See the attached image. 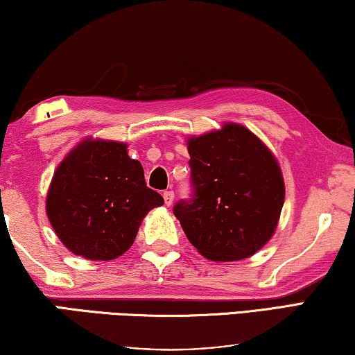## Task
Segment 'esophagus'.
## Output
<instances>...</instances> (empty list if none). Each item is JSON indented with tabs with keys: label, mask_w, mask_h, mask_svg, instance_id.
Masks as SVG:
<instances>
[{
	"label": "esophagus",
	"mask_w": 355,
	"mask_h": 355,
	"mask_svg": "<svg viewBox=\"0 0 355 355\" xmlns=\"http://www.w3.org/2000/svg\"><path fill=\"white\" fill-rule=\"evenodd\" d=\"M162 198H164V204L167 207H171L172 202H173V198H175V196H173V191H164Z\"/></svg>",
	"instance_id": "34e87169"
}]
</instances>
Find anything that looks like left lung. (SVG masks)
Masks as SVG:
<instances>
[{
	"instance_id": "8db88e82",
	"label": "left lung",
	"mask_w": 355,
	"mask_h": 355,
	"mask_svg": "<svg viewBox=\"0 0 355 355\" xmlns=\"http://www.w3.org/2000/svg\"><path fill=\"white\" fill-rule=\"evenodd\" d=\"M188 153L193 198L173 215L191 245L215 262L252 256L272 239L284 204L277 157L237 123L189 137Z\"/></svg>"
}]
</instances>
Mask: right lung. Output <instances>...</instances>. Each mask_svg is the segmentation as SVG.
<instances>
[{
    "label": "right lung",
    "mask_w": 355,
    "mask_h": 355,
    "mask_svg": "<svg viewBox=\"0 0 355 355\" xmlns=\"http://www.w3.org/2000/svg\"><path fill=\"white\" fill-rule=\"evenodd\" d=\"M161 194L145 183L144 167L115 140L85 139L53 173L46 211L56 237L76 256L112 261L136 240L140 223Z\"/></svg>",
    "instance_id": "1"
}]
</instances>
